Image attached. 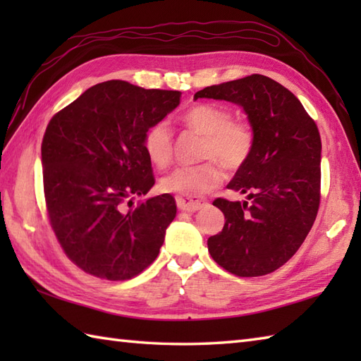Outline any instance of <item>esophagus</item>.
Returning <instances> with one entry per match:
<instances>
[{
  "mask_svg": "<svg viewBox=\"0 0 361 361\" xmlns=\"http://www.w3.org/2000/svg\"><path fill=\"white\" fill-rule=\"evenodd\" d=\"M204 198H198V197H185V195H178L176 197V206H178L180 211H186V212H195L202 208L204 204Z\"/></svg>",
  "mask_w": 361,
  "mask_h": 361,
  "instance_id": "34e87169",
  "label": "esophagus"
}]
</instances>
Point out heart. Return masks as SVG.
<instances>
[{
	"label": "heart",
	"instance_id": "1",
	"mask_svg": "<svg viewBox=\"0 0 361 361\" xmlns=\"http://www.w3.org/2000/svg\"><path fill=\"white\" fill-rule=\"evenodd\" d=\"M181 122L190 132L203 135L198 157L203 163L176 167L161 180L167 192L197 197L209 192L224 180V166L234 172L248 163L256 144L255 128L245 119L216 104H197L183 113ZM142 147L153 166L166 169L173 158V135L166 121L152 124L142 136Z\"/></svg>",
	"mask_w": 361,
	"mask_h": 361
}]
</instances>
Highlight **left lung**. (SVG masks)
I'll list each match as a JSON object with an SVG mask.
<instances>
[{"label": "left lung", "instance_id": "1", "mask_svg": "<svg viewBox=\"0 0 361 361\" xmlns=\"http://www.w3.org/2000/svg\"><path fill=\"white\" fill-rule=\"evenodd\" d=\"M239 104L255 128L248 163L228 189L247 202L216 198L224 229L208 239L216 262L239 278L273 273L301 247L313 226L321 198V137L298 97L262 74L206 87L194 99Z\"/></svg>", "mask_w": 361, "mask_h": 361}]
</instances>
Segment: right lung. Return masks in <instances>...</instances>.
<instances>
[{
  "label": "right lung",
  "instance_id": "add662e5",
  "mask_svg": "<svg viewBox=\"0 0 361 361\" xmlns=\"http://www.w3.org/2000/svg\"><path fill=\"white\" fill-rule=\"evenodd\" d=\"M180 91L97 83L51 118L42 141L46 212L80 270L127 281L157 259L175 219L172 195L136 204L155 185L142 136L180 104Z\"/></svg>",
  "mask_w": 361,
  "mask_h": 361
}]
</instances>
